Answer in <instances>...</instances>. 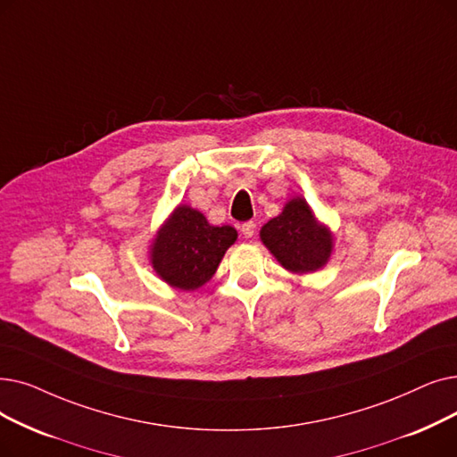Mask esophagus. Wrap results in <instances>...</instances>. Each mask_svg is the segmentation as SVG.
I'll use <instances>...</instances> for the list:
<instances>
[{"label":"esophagus","instance_id":"1","mask_svg":"<svg viewBox=\"0 0 457 457\" xmlns=\"http://www.w3.org/2000/svg\"><path fill=\"white\" fill-rule=\"evenodd\" d=\"M241 233L245 235V239H252L253 237V233H255V222H245L243 226H241Z\"/></svg>","mask_w":457,"mask_h":457}]
</instances>
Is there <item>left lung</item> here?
Instances as JSON below:
<instances>
[{"label":"left lung","instance_id":"left-lung-1","mask_svg":"<svg viewBox=\"0 0 457 457\" xmlns=\"http://www.w3.org/2000/svg\"><path fill=\"white\" fill-rule=\"evenodd\" d=\"M260 237L284 269L304 274L327 265L332 253V233L317 222L303 197H293L284 211L269 220Z\"/></svg>","mask_w":457,"mask_h":457}]
</instances>
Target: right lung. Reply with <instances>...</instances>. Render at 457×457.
<instances>
[{
    "label": "right lung",
    "instance_id": "obj_1",
    "mask_svg": "<svg viewBox=\"0 0 457 457\" xmlns=\"http://www.w3.org/2000/svg\"><path fill=\"white\" fill-rule=\"evenodd\" d=\"M235 241V228L211 226L200 211L179 205L156 233L151 263L171 287L194 291L211 280Z\"/></svg>",
    "mask_w": 457,
    "mask_h": 457
}]
</instances>
